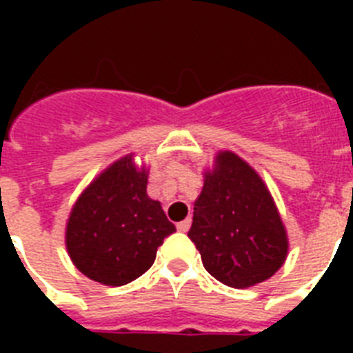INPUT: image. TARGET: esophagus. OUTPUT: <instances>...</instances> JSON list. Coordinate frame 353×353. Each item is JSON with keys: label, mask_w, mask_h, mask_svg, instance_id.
<instances>
[{"label": "esophagus", "mask_w": 353, "mask_h": 353, "mask_svg": "<svg viewBox=\"0 0 353 353\" xmlns=\"http://www.w3.org/2000/svg\"><path fill=\"white\" fill-rule=\"evenodd\" d=\"M190 223H192V220H190V218H187V220L179 221V223H177V231L187 232L188 229H190Z\"/></svg>", "instance_id": "esophagus-1"}]
</instances>
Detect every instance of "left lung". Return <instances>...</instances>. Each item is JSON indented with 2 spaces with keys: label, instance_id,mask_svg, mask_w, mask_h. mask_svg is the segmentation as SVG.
<instances>
[{
  "label": "left lung",
  "instance_id": "1",
  "mask_svg": "<svg viewBox=\"0 0 353 353\" xmlns=\"http://www.w3.org/2000/svg\"><path fill=\"white\" fill-rule=\"evenodd\" d=\"M188 238L205 269L236 290L273 276L290 247L262 177L232 152H220L214 168L205 172Z\"/></svg>",
  "mask_w": 353,
  "mask_h": 353
}]
</instances>
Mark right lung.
<instances>
[{
    "label": "right lung",
    "mask_w": 353,
    "mask_h": 353,
    "mask_svg": "<svg viewBox=\"0 0 353 353\" xmlns=\"http://www.w3.org/2000/svg\"><path fill=\"white\" fill-rule=\"evenodd\" d=\"M148 168H137L133 155L115 161L77 199L65 247L88 279L124 285L146 273L166 236L176 232L159 201L146 194Z\"/></svg>",
    "instance_id": "add662e5"
}]
</instances>
